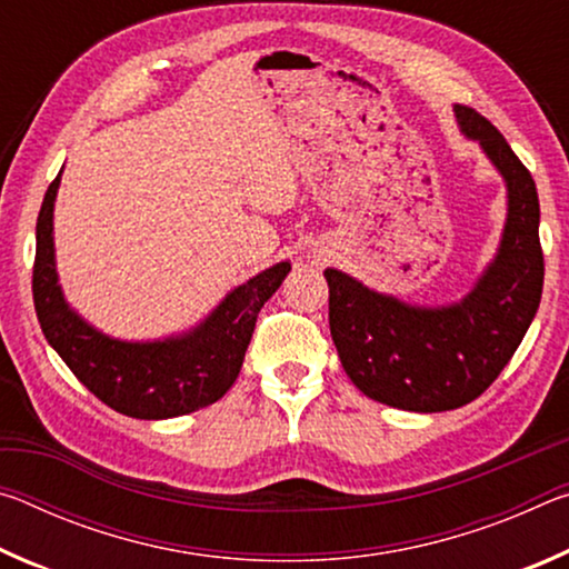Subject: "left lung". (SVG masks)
<instances>
[{
  "label": "left lung",
  "mask_w": 569,
  "mask_h": 569,
  "mask_svg": "<svg viewBox=\"0 0 569 569\" xmlns=\"http://www.w3.org/2000/svg\"><path fill=\"white\" fill-rule=\"evenodd\" d=\"M455 118L479 142L507 188V218L492 261L465 298L407 303L326 268L329 326L343 371L373 401L435 413L475 401L522 343L542 298L539 198L529 170L492 122L465 104Z\"/></svg>",
  "instance_id": "obj_1"
}]
</instances>
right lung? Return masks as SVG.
I'll return each instance as SVG.
<instances>
[{
  "instance_id": "obj_1",
  "label": "right lung",
  "mask_w": 569,
  "mask_h": 569,
  "mask_svg": "<svg viewBox=\"0 0 569 569\" xmlns=\"http://www.w3.org/2000/svg\"><path fill=\"white\" fill-rule=\"evenodd\" d=\"M60 176L44 192L37 218L32 271L34 311L47 343L110 409L132 419H172L216 403L233 387L258 311L291 271V261L266 268L226 293L192 329L156 341H122L94 329L67 303L54 261V200Z\"/></svg>"
}]
</instances>
